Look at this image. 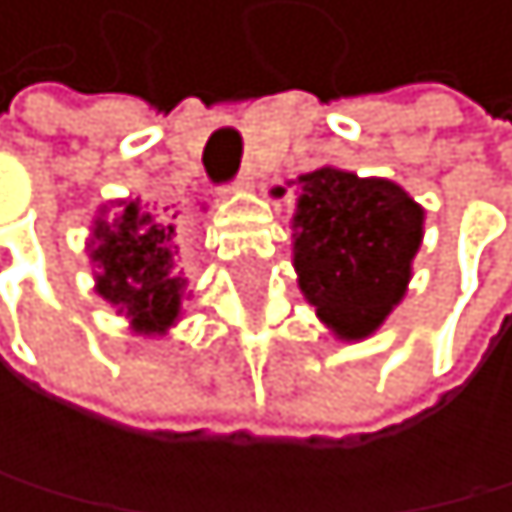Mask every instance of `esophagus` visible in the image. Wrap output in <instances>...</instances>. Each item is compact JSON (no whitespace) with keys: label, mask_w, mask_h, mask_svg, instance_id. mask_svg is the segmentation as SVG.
I'll list each match as a JSON object with an SVG mask.
<instances>
[{"label":"esophagus","mask_w":512,"mask_h":512,"mask_svg":"<svg viewBox=\"0 0 512 512\" xmlns=\"http://www.w3.org/2000/svg\"><path fill=\"white\" fill-rule=\"evenodd\" d=\"M250 189H253V176H250V172H243V176L234 185H230V189H224V192H250Z\"/></svg>","instance_id":"1"}]
</instances>
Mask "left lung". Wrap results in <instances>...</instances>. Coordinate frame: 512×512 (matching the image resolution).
<instances>
[{
    "instance_id": "obj_1",
    "label": "left lung",
    "mask_w": 512,
    "mask_h": 512,
    "mask_svg": "<svg viewBox=\"0 0 512 512\" xmlns=\"http://www.w3.org/2000/svg\"><path fill=\"white\" fill-rule=\"evenodd\" d=\"M295 185L291 262L298 288L336 340L359 343L404 301L426 211L397 182L336 166L304 172Z\"/></svg>"
}]
</instances>
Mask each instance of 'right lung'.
<instances>
[{
	"mask_svg": "<svg viewBox=\"0 0 512 512\" xmlns=\"http://www.w3.org/2000/svg\"><path fill=\"white\" fill-rule=\"evenodd\" d=\"M99 208L86 240L95 291L131 320L137 336H166L182 314L185 278L176 275V224L134 201Z\"/></svg>",
	"mask_w": 512,
	"mask_h": 512,
	"instance_id": "1",
	"label": "right lung"
}]
</instances>
